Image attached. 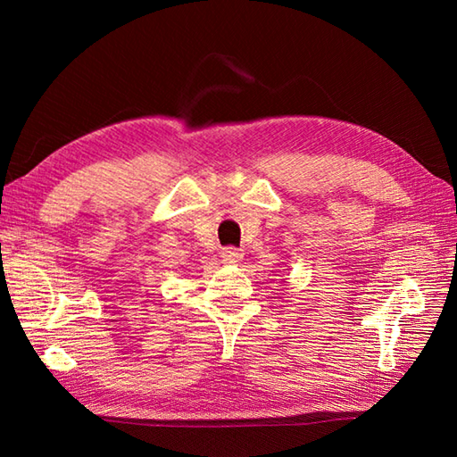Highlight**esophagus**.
Masks as SVG:
<instances>
[{
  "label": "esophagus",
  "instance_id": "obj_1",
  "mask_svg": "<svg viewBox=\"0 0 457 457\" xmlns=\"http://www.w3.org/2000/svg\"><path fill=\"white\" fill-rule=\"evenodd\" d=\"M221 261L223 263H239L241 259H244V253L241 251H237L236 247H226L221 251Z\"/></svg>",
  "mask_w": 457,
  "mask_h": 457
}]
</instances>
